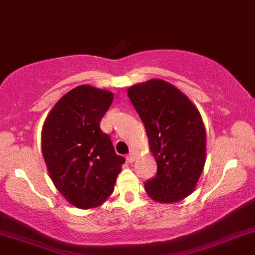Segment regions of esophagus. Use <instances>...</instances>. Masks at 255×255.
<instances>
[{
	"mask_svg": "<svg viewBox=\"0 0 255 255\" xmlns=\"http://www.w3.org/2000/svg\"><path fill=\"white\" fill-rule=\"evenodd\" d=\"M134 159H135V156H134V153H133V152L128 153V155H127V161H128V162H130V163H132V162L134 161Z\"/></svg>",
	"mask_w": 255,
	"mask_h": 255,
	"instance_id": "1",
	"label": "esophagus"
}]
</instances>
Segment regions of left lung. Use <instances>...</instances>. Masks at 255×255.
I'll list each match as a JSON object with an SVG mask.
<instances>
[{
	"label": "left lung",
	"mask_w": 255,
	"mask_h": 255,
	"mask_svg": "<svg viewBox=\"0 0 255 255\" xmlns=\"http://www.w3.org/2000/svg\"><path fill=\"white\" fill-rule=\"evenodd\" d=\"M128 97L144 123L157 173L145 181L152 200L173 203L194 191L206 162V130L195 105L162 80L128 88Z\"/></svg>",
	"instance_id": "1"
}]
</instances>
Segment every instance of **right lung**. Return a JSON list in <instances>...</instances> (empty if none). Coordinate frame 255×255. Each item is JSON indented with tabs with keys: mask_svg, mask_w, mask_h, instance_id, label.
Instances as JSON below:
<instances>
[{
	"mask_svg": "<svg viewBox=\"0 0 255 255\" xmlns=\"http://www.w3.org/2000/svg\"><path fill=\"white\" fill-rule=\"evenodd\" d=\"M114 100L109 91L80 86L50 110L42 129V153L53 183L81 209L102 205L114 191L125 157L100 129Z\"/></svg>",
	"mask_w": 255,
	"mask_h": 255,
	"instance_id": "1",
	"label": "right lung"
}]
</instances>
